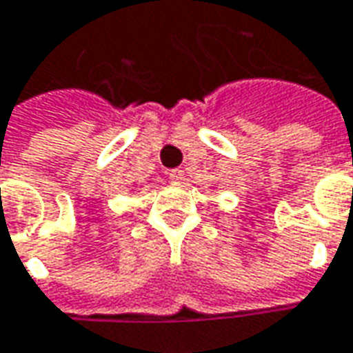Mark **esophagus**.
Returning a JSON list of instances; mask_svg holds the SVG:
<instances>
[{"label":"esophagus","instance_id":"34e87169","mask_svg":"<svg viewBox=\"0 0 353 353\" xmlns=\"http://www.w3.org/2000/svg\"><path fill=\"white\" fill-rule=\"evenodd\" d=\"M169 181H171L172 184H181V182L184 181V171H182V169H172V171L169 172Z\"/></svg>","mask_w":353,"mask_h":353}]
</instances>
